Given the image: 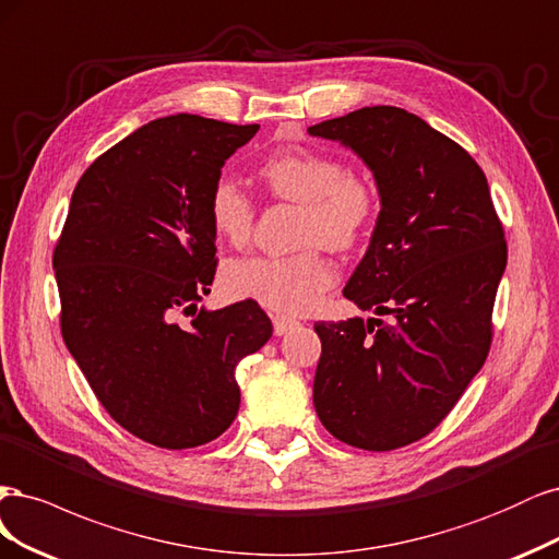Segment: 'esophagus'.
<instances>
[{"mask_svg":"<svg viewBox=\"0 0 559 559\" xmlns=\"http://www.w3.org/2000/svg\"><path fill=\"white\" fill-rule=\"evenodd\" d=\"M272 322H274V334H278V336L287 334V332L295 330L299 325V322L295 318H290V316H274Z\"/></svg>","mask_w":559,"mask_h":559,"instance_id":"34e87169","label":"esophagus"}]
</instances>
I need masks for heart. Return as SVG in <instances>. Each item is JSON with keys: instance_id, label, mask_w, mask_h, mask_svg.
I'll return each mask as SVG.
<instances>
[{"instance_id": "heart-1", "label": "heart", "mask_w": 559, "mask_h": 559, "mask_svg": "<svg viewBox=\"0 0 559 559\" xmlns=\"http://www.w3.org/2000/svg\"><path fill=\"white\" fill-rule=\"evenodd\" d=\"M260 178L276 200L304 204L301 243L334 250L355 246L373 221L376 188L367 178L346 171L334 155L309 148H285L260 165ZM213 231L231 246H246L255 223L250 197L229 178L209 194ZM334 285V269L318 250L299 255H258L231 260L223 269L229 297L255 299L283 313H306Z\"/></svg>"}]
</instances>
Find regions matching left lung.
I'll list each match as a JSON object with an SVG mask.
<instances>
[{"label":"left lung","instance_id":"left-lung-1","mask_svg":"<svg viewBox=\"0 0 559 559\" xmlns=\"http://www.w3.org/2000/svg\"><path fill=\"white\" fill-rule=\"evenodd\" d=\"M309 134L373 174L381 213L344 297L392 316L318 322L313 406L338 441L394 450L448 416L490 353L503 227L476 159L418 116L365 106Z\"/></svg>","mask_w":559,"mask_h":559}]
</instances>
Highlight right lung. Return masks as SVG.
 <instances>
[{"instance_id": "1", "label": "right lung", "mask_w": 559, "mask_h": 559, "mask_svg": "<svg viewBox=\"0 0 559 559\" xmlns=\"http://www.w3.org/2000/svg\"><path fill=\"white\" fill-rule=\"evenodd\" d=\"M258 130L157 118L99 155L71 194L52 253L62 338L106 413L157 448L218 439L241 404L237 365L274 332L250 299L197 306L218 264L211 188Z\"/></svg>"}]
</instances>
